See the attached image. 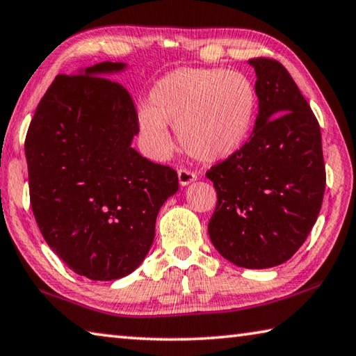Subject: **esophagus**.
<instances>
[{
  "instance_id": "1",
  "label": "esophagus",
  "mask_w": 356,
  "mask_h": 356,
  "mask_svg": "<svg viewBox=\"0 0 356 356\" xmlns=\"http://www.w3.org/2000/svg\"><path fill=\"white\" fill-rule=\"evenodd\" d=\"M178 179L181 186H188L191 183H194L197 179V173L189 170V168H179L178 170Z\"/></svg>"
}]
</instances>
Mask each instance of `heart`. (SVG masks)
<instances>
[{
    "label": "heart",
    "mask_w": 356,
    "mask_h": 356,
    "mask_svg": "<svg viewBox=\"0 0 356 356\" xmlns=\"http://www.w3.org/2000/svg\"><path fill=\"white\" fill-rule=\"evenodd\" d=\"M257 93L245 74L223 68H179L168 73L139 109V128L148 152H172L168 127L177 128L181 147L203 162L234 154L250 134Z\"/></svg>",
    "instance_id": "b5f03b06"
}]
</instances>
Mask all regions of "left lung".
<instances>
[{"instance_id":"1","label":"left lung","mask_w":356,"mask_h":356,"mask_svg":"<svg viewBox=\"0 0 356 356\" xmlns=\"http://www.w3.org/2000/svg\"><path fill=\"white\" fill-rule=\"evenodd\" d=\"M259 99L250 140L207 172L217 192L208 232L223 258L245 269L283 264L307 241L325 192L317 118L275 59L248 60Z\"/></svg>"}]
</instances>
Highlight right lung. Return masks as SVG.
<instances>
[{
  "instance_id": "add662e5",
  "label": "right lung",
  "mask_w": 356,
  "mask_h": 356,
  "mask_svg": "<svg viewBox=\"0 0 356 356\" xmlns=\"http://www.w3.org/2000/svg\"><path fill=\"white\" fill-rule=\"evenodd\" d=\"M99 62L58 74L28 128L31 207L49 248L78 275L111 282L145 259L156 217L178 175L131 147L139 133L133 98Z\"/></svg>"
}]
</instances>
